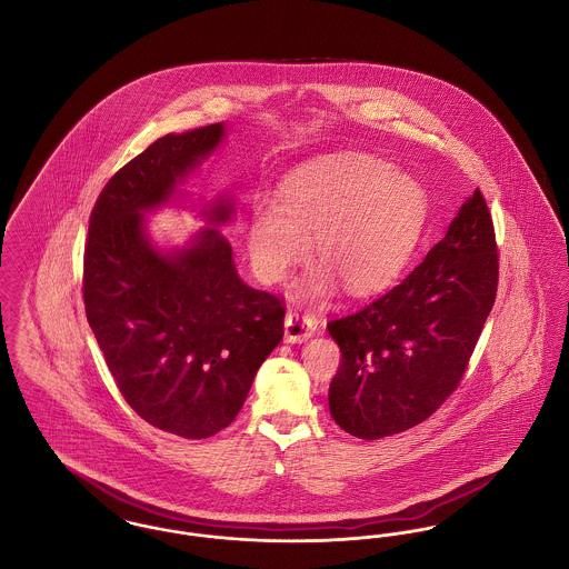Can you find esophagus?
Instances as JSON below:
<instances>
[{
  "label": "esophagus",
  "instance_id": "1",
  "mask_svg": "<svg viewBox=\"0 0 569 569\" xmlns=\"http://www.w3.org/2000/svg\"><path fill=\"white\" fill-rule=\"evenodd\" d=\"M318 330V320L313 316H300L298 311H288L286 316V341L302 343Z\"/></svg>",
  "mask_w": 569,
  "mask_h": 569
}]
</instances>
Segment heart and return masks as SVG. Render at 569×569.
<instances>
[{"label":"heart","mask_w":569,"mask_h":569,"mask_svg":"<svg viewBox=\"0 0 569 569\" xmlns=\"http://www.w3.org/2000/svg\"><path fill=\"white\" fill-rule=\"evenodd\" d=\"M425 221L427 193L413 177L365 153H335L288 174L277 207L251 209L247 253L260 281L283 283L313 234L322 264L300 283V295L325 297L341 279L362 297L403 272Z\"/></svg>","instance_id":"heart-1"}]
</instances>
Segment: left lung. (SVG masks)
<instances>
[{
	"mask_svg": "<svg viewBox=\"0 0 569 569\" xmlns=\"http://www.w3.org/2000/svg\"><path fill=\"white\" fill-rule=\"evenodd\" d=\"M499 258L482 191L446 237L388 295L332 320L341 365L330 381L332 420L358 439L420 425L459 386L497 295Z\"/></svg>",
	"mask_w": 569,
	"mask_h": 569,
	"instance_id": "left-lung-1",
	"label": "left lung"
}]
</instances>
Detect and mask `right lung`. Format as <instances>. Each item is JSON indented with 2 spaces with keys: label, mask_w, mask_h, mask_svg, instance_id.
I'll list each match as a JSON object with an SVG mask.
<instances>
[{
  "label": "right lung",
  "mask_w": 569,
  "mask_h": 569,
  "mask_svg": "<svg viewBox=\"0 0 569 569\" xmlns=\"http://www.w3.org/2000/svg\"><path fill=\"white\" fill-rule=\"evenodd\" d=\"M226 136L223 123L166 134L100 193L84 244L87 322L123 399L151 427L186 439L226 429L260 365L283 339L281 300L249 288L219 232L228 193L200 209L207 228L162 249L147 216L186 200L181 186Z\"/></svg>",
  "instance_id": "add662e5"
}]
</instances>
